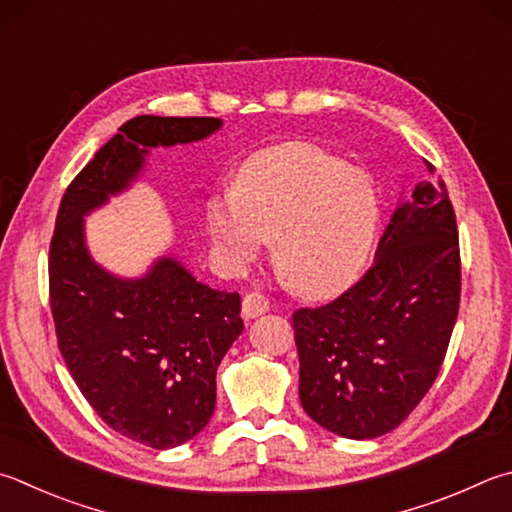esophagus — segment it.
Returning <instances> with one entry per match:
<instances>
[{
    "instance_id": "esophagus-1",
    "label": "esophagus",
    "mask_w": 512,
    "mask_h": 512,
    "mask_svg": "<svg viewBox=\"0 0 512 512\" xmlns=\"http://www.w3.org/2000/svg\"><path fill=\"white\" fill-rule=\"evenodd\" d=\"M268 309H271V302H268V297L262 293H248L244 297V304H241V313H244L246 320L259 318V315H264Z\"/></svg>"
}]
</instances>
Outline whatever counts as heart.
Segmentation results:
<instances>
[{"instance_id": "obj_1", "label": "heart", "mask_w": 512, "mask_h": 512, "mask_svg": "<svg viewBox=\"0 0 512 512\" xmlns=\"http://www.w3.org/2000/svg\"><path fill=\"white\" fill-rule=\"evenodd\" d=\"M208 232L232 266L275 239V266L293 291H345L374 250L380 203L374 183L309 143L264 150L239 167L232 194L210 199Z\"/></svg>"}]
</instances>
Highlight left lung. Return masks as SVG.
Listing matches in <instances>:
<instances>
[{"instance_id": "obj_1", "label": "left lung", "mask_w": 512, "mask_h": 512, "mask_svg": "<svg viewBox=\"0 0 512 512\" xmlns=\"http://www.w3.org/2000/svg\"><path fill=\"white\" fill-rule=\"evenodd\" d=\"M459 295L452 203L443 183L421 181L398 199L365 277L327 306L293 313L304 412L345 439L392 432L439 374Z\"/></svg>"}]
</instances>
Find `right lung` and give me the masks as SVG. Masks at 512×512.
I'll use <instances>...</instances> for the list:
<instances>
[{
  "label": "right lung",
  "mask_w": 512,
  "mask_h": 512,
  "mask_svg": "<svg viewBox=\"0 0 512 512\" xmlns=\"http://www.w3.org/2000/svg\"><path fill=\"white\" fill-rule=\"evenodd\" d=\"M221 118L136 116L64 192L49 253L51 311L62 358L111 430L170 450L208 425L217 367L241 331L239 293L199 282L172 250L136 277L91 255L87 217L143 179L154 147L203 141Z\"/></svg>",
  "instance_id": "1"
}]
</instances>
